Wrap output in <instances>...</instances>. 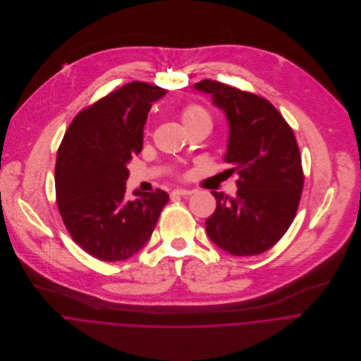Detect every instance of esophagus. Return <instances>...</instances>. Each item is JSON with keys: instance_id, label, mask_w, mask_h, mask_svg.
Masks as SVG:
<instances>
[{"instance_id": "esophagus-1", "label": "esophagus", "mask_w": 361, "mask_h": 361, "mask_svg": "<svg viewBox=\"0 0 361 361\" xmlns=\"http://www.w3.org/2000/svg\"><path fill=\"white\" fill-rule=\"evenodd\" d=\"M192 195V190H188V189H175L172 192V196H190Z\"/></svg>"}]
</instances>
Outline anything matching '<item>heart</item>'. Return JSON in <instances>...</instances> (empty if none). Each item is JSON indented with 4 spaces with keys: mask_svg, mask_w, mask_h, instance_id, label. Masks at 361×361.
Returning a JSON list of instances; mask_svg holds the SVG:
<instances>
[{
    "mask_svg": "<svg viewBox=\"0 0 361 361\" xmlns=\"http://www.w3.org/2000/svg\"><path fill=\"white\" fill-rule=\"evenodd\" d=\"M182 123L183 126H192V125H199V123H207L211 126V118L209 114L207 112L206 109L200 105H188L183 108L182 111Z\"/></svg>",
    "mask_w": 361,
    "mask_h": 361,
    "instance_id": "1",
    "label": "heart"
}]
</instances>
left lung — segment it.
I'll list each match as a JSON object with an SVG mask.
<instances>
[{
    "label": "left lung",
    "instance_id": "obj_1",
    "mask_svg": "<svg viewBox=\"0 0 361 361\" xmlns=\"http://www.w3.org/2000/svg\"><path fill=\"white\" fill-rule=\"evenodd\" d=\"M211 96L226 118L224 161L236 172L235 197L211 192L216 208L206 221L208 238L232 256L271 249L290 226L303 190L302 158L295 135L268 100L215 80L193 86Z\"/></svg>",
    "mask_w": 361,
    "mask_h": 361
}]
</instances>
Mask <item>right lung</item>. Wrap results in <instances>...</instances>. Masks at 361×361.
Wrapping results in <instances>:
<instances>
[{"mask_svg": "<svg viewBox=\"0 0 361 361\" xmlns=\"http://www.w3.org/2000/svg\"><path fill=\"white\" fill-rule=\"evenodd\" d=\"M168 92L132 82L80 111L68 128L55 165L56 204L78 243L102 261L135 256L149 242L169 196L133 190L126 165L143 149L150 108Z\"/></svg>", "mask_w": 361, "mask_h": 361, "instance_id": "right-lung-1", "label": "right lung"}]
</instances>
